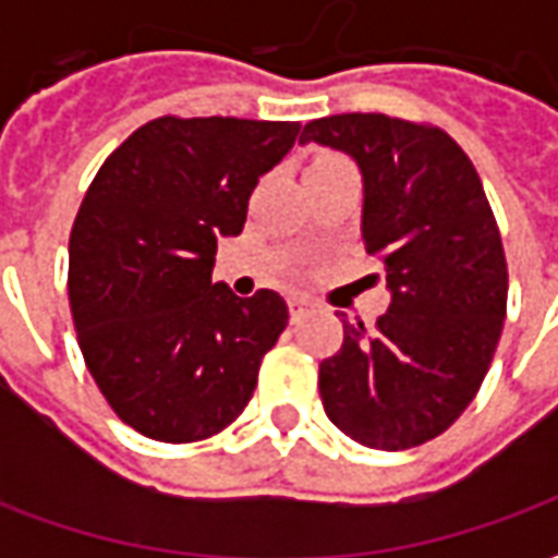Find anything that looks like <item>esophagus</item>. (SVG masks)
<instances>
[{
    "mask_svg": "<svg viewBox=\"0 0 558 558\" xmlns=\"http://www.w3.org/2000/svg\"><path fill=\"white\" fill-rule=\"evenodd\" d=\"M311 311H316V302L304 299V295H292V299H290V319H292V323L304 319V316L311 314Z\"/></svg>",
    "mask_w": 558,
    "mask_h": 558,
    "instance_id": "1",
    "label": "esophagus"
}]
</instances>
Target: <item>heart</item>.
I'll list each match as a JSON object with an SVG mask.
<instances>
[{
  "instance_id": "1",
  "label": "heart",
  "mask_w": 558,
  "mask_h": 558,
  "mask_svg": "<svg viewBox=\"0 0 558 558\" xmlns=\"http://www.w3.org/2000/svg\"><path fill=\"white\" fill-rule=\"evenodd\" d=\"M319 160H328V158H319ZM314 163H316V160H314Z\"/></svg>"
}]
</instances>
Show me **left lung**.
Returning <instances> with one entry per match:
<instances>
[{
	"instance_id": "obj_1",
	"label": "left lung",
	"mask_w": 558,
	"mask_h": 558,
	"mask_svg": "<svg viewBox=\"0 0 558 558\" xmlns=\"http://www.w3.org/2000/svg\"><path fill=\"white\" fill-rule=\"evenodd\" d=\"M302 143L359 163L364 251L383 259L391 292L374 331L343 316L319 398L355 442L415 448L472 403L502 335L508 266L490 203L466 151L433 125L326 116L304 125Z\"/></svg>"
}]
</instances>
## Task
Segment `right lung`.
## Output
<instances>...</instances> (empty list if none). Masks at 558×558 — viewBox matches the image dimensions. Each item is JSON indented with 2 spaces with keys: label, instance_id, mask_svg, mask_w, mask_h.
Masks as SVG:
<instances>
[{
  "label": "right lung",
  "instance_id": "right-lung-1",
  "mask_svg": "<svg viewBox=\"0 0 558 558\" xmlns=\"http://www.w3.org/2000/svg\"><path fill=\"white\" fill-rule=\"evenodd\" d=\"M299 131L163 116L116 148L83 196L68 244L80 350L116 415L148 439L196 442L232 424L287 328L278 292L239 299L211 268Z\"/></svg>",
  "mask_w": 558,
  "mask_h": 558
}]
</instances>
